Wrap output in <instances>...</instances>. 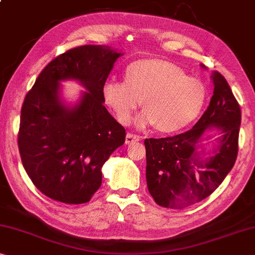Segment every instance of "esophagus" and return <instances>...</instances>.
<instances>
[{
	"instance_id": "esophagus-1",
	"label": "esophagus",
	"mask_w": 255,
	"mask_h": 255,
	"mask_svg": "<svg viewBox=\"0 0 255 255\" xmlns=\"http://www.w3.org/2000/svg\"><path fill=\"white\" fill-rule=\"evenodd\" d=\"M141 140V136L136 135V134H132V133H128L127 138H125V143L127 144H132L134 142H138V141Z\"/></svg>"
}]
</instances>
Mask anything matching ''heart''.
Listing matches in <instances>:
<instances>
[{"label": "heart", "mask_w": 255, "mask_h": 255, "mask_svg": "<svg viewBox=\"0 0 255 255\" xmlns=\"http://www.w3.org/2000/svg\"><path fill=\"white\" fill-rule=\"evenodd\" d=\"M103 96L121 124L130 123L140 103L144 111L140 127L154 124L158 132L172 133L197 119L204 107L206 88L173 62L144 58L128 66L124 82H106Z\"/></svg>", "instance_id": "b5f03b06"}]
</instances>
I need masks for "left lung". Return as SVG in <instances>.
Listing matches in <instances>:
<instances>
[{"label": "left lung", "instance_id": "1", "mask_svg": "<svg viewBox=\"0 0 255 255\" xmlns=\"http://www.w3.org/2000/svg\"><path fill=\"white\" fill-rule=\"evenodd\" d=\"M211 77L213 96L191 130L144 140L148 190L159 206L183 209L203 201L221 185L236 162L241 107L226 78L219 72ZM209 129L217 131L218 143L213 155L205 158L199 147Z\"/></svg>", "mask_w": 255, "mask_h": 255}]
</instances>
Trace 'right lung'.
<instances>
[{
	"instance_id": "obj_1",
	"label": "right lung",
	"mask_w": 255,
	"mask_h": 255,
	"mask_svg": "<svg viewBox=\"0 0 255 255\" xmlns=\"http://www.w3.org/2000/svg\"><path fill=\"white\" fill-rule=\"evenodd\" d=\"M123 53L108 45H82L51 60L23 100L18 133L22 165L35 187L65 204L88 203L101 186V167L125 141V128L104 106L103 88ZM87 90L73 108L59 82Z\"/></svg>"
}]
</instances>
